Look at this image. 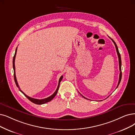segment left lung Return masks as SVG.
Returning <instances> with one entry per match:
<instances>
[{"label": "left lung", "mask_w": 135, "mask_h": 135, "mask_svg": "<svg viewBox=\"0 0 135 135\" xmlns=\"http://www.w3.org/2000/svg\"><path fill=\"white\" fill-rule=\"evenodd\" d=\"M111 39V38H110ZM112 40V41H113V42L114 43V44L115 45V47H116V51H117V55H118V62H119V69H120V76H119V80H118V85L117 86V87L116 89L117 88V87L118 86V85H119L120 83V81H121V78H122V72H121V55H120V54L119 52V51H118V47L117 46V45L115 43V42L112 39H111ZM83 96V95H82ZM83 98H84L85 99H88L87 98H85L84 96H83Z\"/></svg>", "instance_id": "8db88e82"}]
</instances>
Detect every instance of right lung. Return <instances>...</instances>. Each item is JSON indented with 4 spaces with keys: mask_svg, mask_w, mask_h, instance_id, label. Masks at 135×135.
Returning <instances> with one entry per match:
<instances>
[{
    "mask_svg": "<svg viewBox=\"0 0 135 135\" xmlns=\"http://www.w3.org/2000/svg\"><path fill=\"white\" fill-rule=\"evenodd\" d=\"M17 47L16 48V50H15V54H14V56L13 57V69H14V81H15V83L16 84V85H17V86L18 88H19V90L21 91V93H22L27 98H28L31 102H33V103L35 104H37V105H42V104H45L46 103V102H48L50 101L51 100H52L54 99V98L56 96L57 93V91L59 90V86H60V83L61 82V81L62 80V79L63 78V76H61L60 79H59V84H58V86H57V88L56 90V91H55V93H54L52 95H51L50 96L48 97V98H45V99H41V100H39V99H34V98H30V97L27 96L25 94H24L22 91H21L19 88V86L18 85V82H17V78H16V76H15V56H16V54H17Z\"/></svg>",
    "mask_w": 135,
    "mask_h": 135,
    "instance_id": "add662e5",
    "label": "right lung"
}]
</instances>
